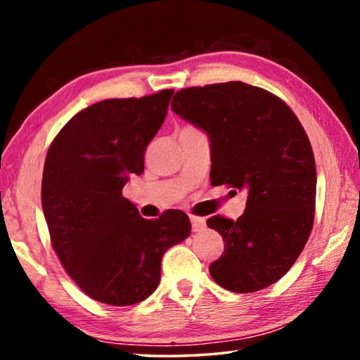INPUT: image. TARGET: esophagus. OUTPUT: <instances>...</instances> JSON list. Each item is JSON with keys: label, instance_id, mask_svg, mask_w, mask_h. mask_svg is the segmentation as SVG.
<instances>
[{"label": "esophagus", "instance_id": "1", "mask_svg": "<svg viewBox=\"0 0 360 360\" xmlns=\"http://www.w3.org/2000/svg\"><path fill=\"white\" fill-rule=\"evenodd\" d=\"M191 222H192V230L193 231H202L205 229V219L203 217L191 216Z\"/></svg>", "mask_w": 360, "mask_h": 360}]
</instances>
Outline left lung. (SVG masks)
<instances>
[{"label":"left lung","mask_w":360,"mask_h":360,"mask_svg":"<svg viewBox=\"0 0 360 360\" xmlns=\"http://www.w3.org/2000/svg\"><path fill=\"white\" fill-rule=\"evenodd\" d=\"M172 109L208 135L211 184L248 192L236 221H206L225 241L210 265L212 279L238 294L268 288L294 265L313 229L316 165L302 124L278 96L240 81L182 89Z\"/></svg>","instance_id":"8db88e82"}]
</instances>
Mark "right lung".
Here are the masks:
<instances>
[{
	"instance_id": "right-lung-1",
	"label": "right lung",
	"mask_w": 360,
	"mask_h": 360,
	"mask_svg": "<svg viewBox=\"0 0 360 360\" xmlns=\"http://www.w3.org/2000/svg\"><path fill=\"white\" fill-rule=\"evenodd\" d=\"M173 94L95 103L68 120L47 152L41 200L53 251L96 302H143L160 283L167 249L191 235L186 212L148 221L122 197L130 176L144 172L146 148Z\"/></svg>"
}]
</instances>
